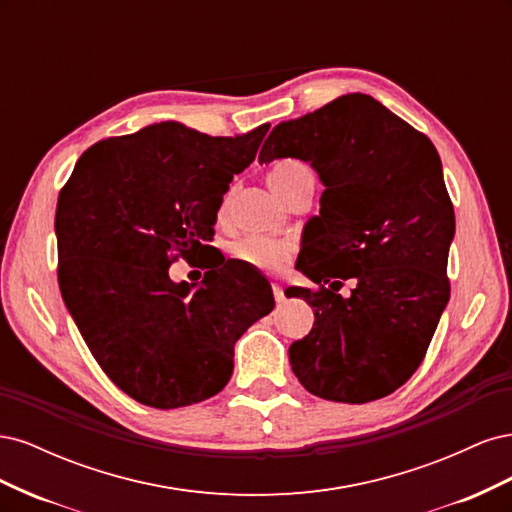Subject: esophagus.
<instances>
[{
	"label": "esophagus",
	"instance_id": "esophagus-1",
	"mask_svg": "<svg viewBox=\"0 0 512 512\" xmlns=\"http://www.w3.org/2000/svg\"><path fill=\"white\" fill-rule=\"evenodd\" d=\"M273 297H275L277 303L284 301V288H282L280 284H277V282H273Z\"/></svg>",
	"mask_w": 512,
	"mask_h": 512
}]
</instances>
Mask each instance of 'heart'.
<instances>
[{
  "label": "heart",
  "instance_id": "1",
  "mask_svg": "<svg viewBox=\"0 0 512 512\" xmlns=\"http://www.w3.org/2000/svg\"><path fill=\"white\" fill-rule=\"evenodd\" d=\"M267 181L273 194L286 203V200L297 192H303L309 188L314 190V170L303 162L288 160V162L275 164L269 170ZM226 207H228V200H224V209ZM232 254L256 269L280 271L288 265L292 247L286 241H273L265 237H245L232 245Z\"/></svg>",
  "mask_w": 512,
  "mask_h": 512
}]
</instances>
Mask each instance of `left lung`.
<instances>
[{
	"instance_id": "1",
	"label": "left lung",
	"mask_w": 512,
	"mask_h": 512,
	"mask_svg": "<svg viewBox=\"0 0 512 512\" xmlns=\"http://www.w3.org/2000/svg\"><path fill=\"white\" fill-rule=\"evenodd\" d=\"M282 158L307 162L324 185L299 271L314 284L356 282L348 299L290 290L316 318L288 350L294 376L344 404L391 395L421 365L451 297L455 211L438 151L378 100L346 94L277 123L258 162Z\"/></svg>"
}]
</instances>
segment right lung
<instances>
[{
  "instance_id": "add662e5",
  "label": "right lung",
  "mask_w": 512,
  "mask_h": 512,
  "mask_svg": "<svg viewBox=\"0 0 512 512\" xmlns=\"http://www.w3.org/2000/svg\"><path fill=\"white\" fill-rule=\"evenodd\" d=\"M267 130L209 136L151 123L89 147L59 192L61 297L104 374L145 406L220 393L235 342L275 305L269 282L254 286L228 262L200 284L168 277L177 254L213 250L222 196Z\"/></svg>"
}]
</instances>
